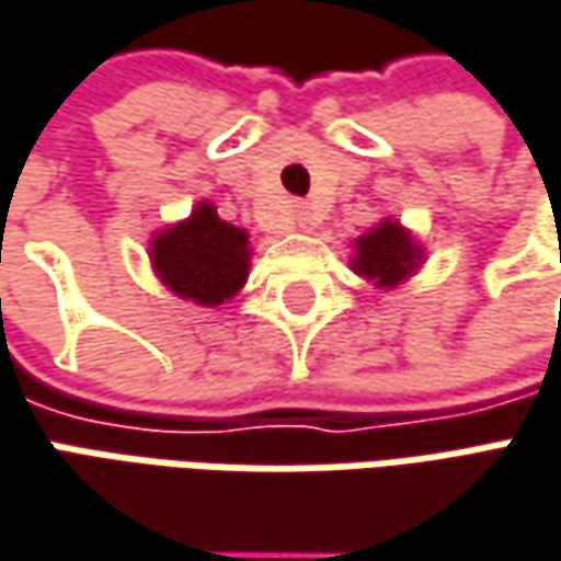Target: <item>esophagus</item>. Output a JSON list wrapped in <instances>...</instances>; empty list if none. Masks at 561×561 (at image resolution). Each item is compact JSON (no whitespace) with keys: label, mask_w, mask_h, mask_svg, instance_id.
Segmentation results:
<instances>
[{"label":"esophagus","mask_w":561,"mask_h":561,"mask_svg":"<svg viewBox=\"0 0 561 561\" xmlns=\"http://www.w3.org/2000/svg\"><path fill=\"white\" fill-rule=\"evenodd\" d=\"M313 222H310V213H307L305 207H298L295 213H291V229H301V232H307Z\"/></svg>","instance_id":"34e87169"}]
</instances>
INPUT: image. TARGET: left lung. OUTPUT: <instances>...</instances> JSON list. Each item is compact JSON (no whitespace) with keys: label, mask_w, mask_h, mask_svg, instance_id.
Returning <instances> with one entry per match:
<instances>
[{"label":"left lung","mask_w":561,"mask_h":561,"mask_svg":"<svg viewBox=\"0 0 561 561\" xmlns=\"http://www.w3.org/2000/svg\"><path fill=\"white\" fill-rule=\"evenodd\" d=\"M352 270L360 279L374 282L379 291H392L424 266V244L404 229L399 219L386 216L374 229L352 241Z\"/></svg>","instance_id":"left-lung-1"}]
</instances>
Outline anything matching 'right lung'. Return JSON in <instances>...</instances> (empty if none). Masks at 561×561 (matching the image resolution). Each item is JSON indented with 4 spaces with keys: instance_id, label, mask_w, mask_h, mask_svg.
Masks as SVG:
<instances>
[{
    "instance_id": "1",
    "label": "right lung",
    "mask_w": 561,
    "mask_h": 561,
    "mask_svg": "<svg viewBox=\"0 0 561 561\" xmlns=\"http://www.w3.org/2000/svg\"><path fill=\"white\" fill-rule=\"evenodd\" d=\"M251 232L219 219L209 201H201L179 222L150 238V266L157 279L184 301L219 307L234 298L251 273Z\"/></svg>"
}]
</instances>
